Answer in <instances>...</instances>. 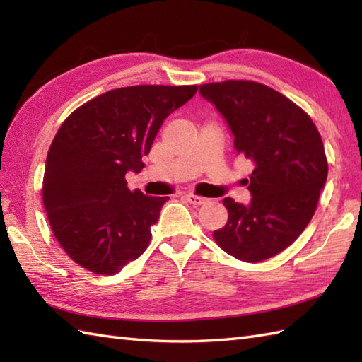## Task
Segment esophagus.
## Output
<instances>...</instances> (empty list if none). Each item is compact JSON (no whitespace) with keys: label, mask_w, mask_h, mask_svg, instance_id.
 Instances as JSON below:
<instances>
[{"label":"esophagus","mask_w":362,"mask_h":362,"mask_svg":"<svg viewBox=\"0 0 362 362\" xmlns=\"http://www.w3.org/2000/svg\"><path fill=\"white\" fill-rule=\"evenodd\" d=\"M187 199V201L189 202V204H193V205H202V204H205L206 202V199L205 197H201V196H194V194H191V193H188V194H185L183 196Z\"/></svg>","instance_id":"34e87169"}]
</instances>
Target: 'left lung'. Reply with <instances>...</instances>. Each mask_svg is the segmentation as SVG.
Listing matches in <instances>:
<instances>
[{
  "label": "left lung",
  "mask_w": 362,
  "mask_h": 362,
  "mask_svg": "<svg viewBox=\"0 0 362 362\" xmlns=\"http://www.w3.org/2000/svg\"><path fill=\"white\" fill-rule=\"evenodd\" d=\"M199 93L226 119L236 152L253 161L245 179L252 201H222L228 219L214 240L247 263L271 258L297 240L316 211L328 175L319 130L300 107L263 83H205Z\"/></svg>",
  "instance_id": "obj_1"
}]
</instances>
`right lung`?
<instances>
[{
  "instance_id": "right-lung-1",
  "label": "right lung",
  "mask_w": 362,
  "mask_h": 362,
  "mask_svg": "<svg viewBox=\"0 0 362 362\" xmlns=\"http://www.w3.org/2000/svg\"><path fill=\"white\" fill-rule=\"evenodd\" d=\"M196 86L110 90L68 117L45 165L43 205L54 236L90 272L113 275L146 250L151 226L169 197L127 188L163 121L196 95Z\"/></svg>"
}]
</instances>
